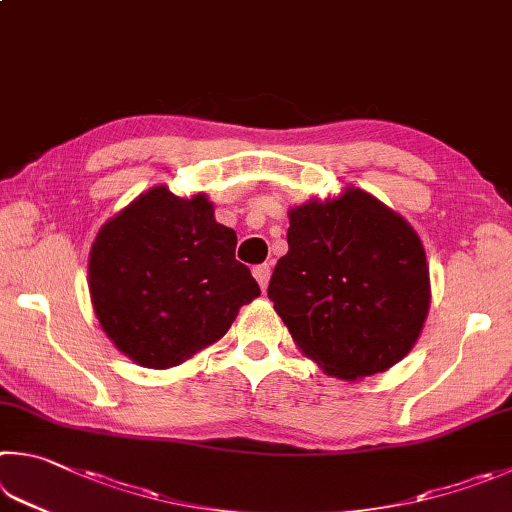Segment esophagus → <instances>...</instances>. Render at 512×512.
Instances as JSON below:
<instances>
[{
	"mask_svg": "<svg viewBox=\"0 0 512 512\" xmlns=\"http://www.w3.org/2000/svg\"><path fill=\"white\" fill-rule=\"evenodd\" d=\"M253 275H255V280L259 282V286H262V291H266L268 280H271V266L259 264V266L253 268Z\"/></svg>",
	"mask_w": 512,
	"mask_h": 512,
	"instance_id": "esophagus-1",
	"label": "esophagus"
}]
</instances>
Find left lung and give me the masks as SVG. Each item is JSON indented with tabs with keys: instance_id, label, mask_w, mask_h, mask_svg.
<instances>
[{
	"instance_id": "left-lung-1",
	"label": "left lung",
	"mask_w": 512,
	"mask_h": 512,
	"mask_svg": "<svg viewBox=\"0 0 512 512\" xmlns=\"http://www.w3.org/2000/svg\"><path fill=\"white\" fill-rule=\"evenodd\" d=\"M288 224L268 297L295 345L342 380L403 360L430 311V268L414 228L360 188L291 208Z\"/></svg>"
}]
</instances>
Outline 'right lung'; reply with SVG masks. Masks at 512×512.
I'll list each match as a JSON object with an SVG mask.
<instances>
[{
  "instance_id": "right-lung-1",
  "label": "right lung",
  "mask_w": 512,
  "mask_h": 512,
  "mask_svg": "<svg viewBox=\"0 0 512 512\" xmlns=\"http://www.w3.org/2000/svg\"><path fill=\"white\" fill-rule=\"evenodd\" d=\"M237 235L206 194L147 190L100 228L89 293L107 338L150 369L176 367L230 329L262 293L235 259Z\"/></svg>"
}]
</instances>
